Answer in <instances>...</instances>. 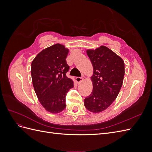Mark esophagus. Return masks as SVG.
Returning a JSON list of instances; mask_svg holds the SVG:
<instances>
[{
  "label": "esophagus",
  "instance_id": "34e87169",
  "mask_svg": "<svg viewBox=\"0 0 152 152\" xmlns=\"http://www.w3.org/2000/svg\"><path fill=\"white\" fill-rule=\"evenodd\" d=\"M75 80H76L77 83L79 84V83H80V82H81L82 80H83V78H82V77H76Z\"/></svg>",
  "mask_w": 152,
  "mask_h": 152
}]
</instances>
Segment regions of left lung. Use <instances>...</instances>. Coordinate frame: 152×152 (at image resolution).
<instances>
[{
	"label": "left lung",
	"mask_w": 152,
	"mask_h": 152,
	"mask_svg": "<svg viewBox=\"0 0 152 152\" xmlns=\"http://www.w3.org/2000/svg\"><path fill=\"white\" fill-rule=\"evenodd\" d=\"M93 66V91L85 98L84 105L89 111L99 113L111 105L122 86L124 71L123 59L107 47L86 50Z\"/></svg>",
	"instance_id": "8db88e82"
}]
</instances>
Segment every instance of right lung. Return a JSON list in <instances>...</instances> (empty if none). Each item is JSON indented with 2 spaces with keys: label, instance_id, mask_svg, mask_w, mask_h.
<instances>
[{
  "label": "right lung",
  "instance_id": "add662e5",
  "mask_svg": "<svg viewBox=\"0 0 152 152\" xmlns=\"http://www.w3.org/2000/svg\"><path fill=\"white\" fill-rule=\"evenodd\" d=\"M69 49L56 44L40 51L31 62V75L39 102L48 112L58 113L66 108V95L73 81L66 76Z\"/></svg>",
  "mask_w": 152,
  "mask_h": 152
}]
</instances>
